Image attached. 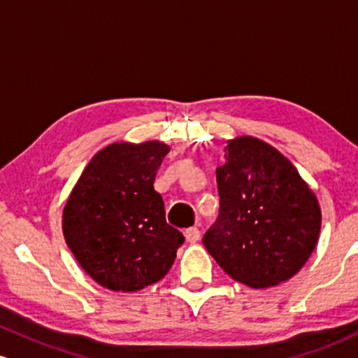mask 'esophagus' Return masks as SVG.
<instances>
[{"label":"esophagus","instance_id":"34e87169","mask_svg":"<svg viewBox=\"0 0 358 358\" xmlns=\"http://www.w3.org/2000/svg\"><path fill=\"white\" fill-rule=\"evenodd\" d=\"M184 236H186V240L189 243H196L201 238V233H199L198 228L192 227V228H187V230L184 231Z\"/></svg>","mask_w":358,"mask_h":358}]
</instances>
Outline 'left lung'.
<instances>
[{"instance_id":"1","label":"left lung","mask_w":358,"mask_h":358,"mask_svg":"<svg viewBox=\"0 0 358 358\" xmlns=\"http://www.w3.org/2000/svg\"><path fill=\"white\" fill-rule=\"evenodd\" d=\"M220 215L203 243L231 279L264 289L289 280L318 243L321 208L298 169L255 136H236L216 169Z\"/></svg>"}]
</instances>
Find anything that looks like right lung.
Here are the masks:
<instances>
[{"instance_id": "obj_1", "label": "right lung", "mask_w": 358, "mask_h": 358, "mask_svg": "<svg viewBox=\"0 0 358 358\" xmlns=\"http://www.w3.org/2000/svg\"><path fill=\"white\" fill-rule=\"evenodd\" d=\"M169 150L159 140L111 143L90 160L67 198L64 238L84 272L110 291L159 282L184 243L154 189Z\"/></svg>"}]
</instances>
